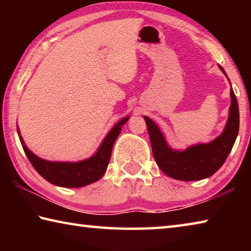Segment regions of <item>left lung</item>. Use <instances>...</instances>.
<instances>
[{"label":"left lung","mask_w":251,"mask_h":251,"mask_svg":"<svg viewBox=\"0 0 251 251\" xmlns=\"http://www.w3.org/2000/svg\"><path fill=\"white\" fill-rule=\"evenodd\" d=\"M219 69L227 76L220 65ZM230 100L228 120L223 133L209 143L197 144L182 151L173 150L159 127L150 117L144 116L150 134L152 155L161 172L174 179L193 181L212 176L223 166L239 131V107L232 87L230 88Z\"/></svg>","instance_id":"1"}]
</instances>
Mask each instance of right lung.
I'll return each instance as SVG.
<instances>
[{
    "label": "right lung",
    "mask_w": 251,
    "mask_h": 251,
    "mask_svg": "<svg viewBox=\"0 0 251 251\" xmlns=\"http://www.w3.org/2000/svg\"><path fill=\"white\" fill-rule=\"evenodd\" d=\"M129 120V116L122 118L117 122L108 134L105 136L99 150L90 158L79 161H50L36 156L25 145L21 136L19 126L18 134L21 144L28 160L40 175L50 184L65 188H79L100 180L107 169L112 150L122 127Z\"/></svg>",
    "instance_id": "right-lung-1"
}]
</instances>
